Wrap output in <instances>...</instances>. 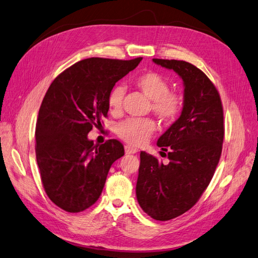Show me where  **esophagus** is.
Returning a JSON list of instances; mask_svg holds the SVG:
<instances>
[{
  "instance_id": "1",
  "label": "esophagus",
  "mask_w": 258,
  "mask_h": 258,
  "mask_svg": "<svg viewBox=\"0 0 258 258\" xmlns=\"http://www.w3.org/2000/svg\"><path fill=\"white\" fill-rule=\"evenodd\" d=\"M124 152H126V154H136V153L138 152L137 149L132 148V146H129V145H126L124 146Z\"/></svg>"
}]
</instances>
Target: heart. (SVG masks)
I'll use <instances>...</instances> for the list:
<instances>
[{
    "instance_id": "heart-1",
    "label": "heart",
    "mask_w": 258,
    "mask_h": 258,
    "mask_svg": "<svg viewBox=\"0 0 258 258\" xmlns=\"http://www.w3.org/2000/svg\"><path fill=\"white\" fill-rule=\"evenodd\" d=\"M135 86L151 100V109L159 120L171 123L183 108V96L170 91L169 82L157 72H144L134 80ZM123 88L114 87L108 94L107 105L112 114H119L122 107ZM156 130V123L150 118H129L117 126V135L130 145L140 146L149 140Z\"/></svg>"
}]
</instances>
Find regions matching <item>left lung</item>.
Returning <instances> with one entry per match:
<instances>
[{"label":"left lung","mask_w":258,"mask_h":258,"mask_svg":"<svg viewBox=\"0 0 258 258\" xmlns=\"http://www.w3.org/2000/svg\"><path fill=\"white\" fill-rule=\"evenodd\" d=\"M153 61L172 69L184 86L182 112L157 141L169 163L140 154L138 202L153 219L166 221L189 211L210 184L224 142V109L217 89L201 69L184 60Z\"/></svg>","instance_id":"obj_1"}]
</instances>
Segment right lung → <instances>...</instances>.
<instances>
[{
	"label": "right lung",
	"instance_id": "add662e5",
	"mask_svg": "<svg viewBox=\"0 0 258 258\" xmlns=\"http://www.w3.org/2000/svg\"><path fill=\"white\" fill-rule=\"evenodd\" d=\"M141 60L82 59L47 89L36 126V156L47 197L61 210L79 213L93 205L110 166L123 156L119 141L95 145L88 134L107 117V97L115 83Z\"/></svg>",
	"mask_w": 258,
	"mask_h": 258
}]
</instances>
